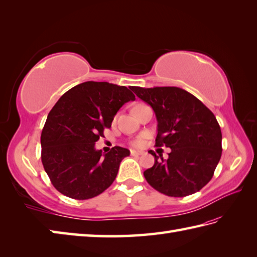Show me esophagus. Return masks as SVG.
Returning <instances> with one entry per match:
<instances>
[{
  "label": "esophagus",
  "instance_id": "obj_1",
  "mask_svg": "<svg viewBox=\"0 0 257 257\" xmlns=\"http://www.w3.org/2000/svg\"><path fill=\"white\" fill-rule=\"evenodd\" d=\"M130 155L135 156V157H138V156L143 155V152H141V151H137V150H132V151H130Z\"/></svg>",
  "mask_w": 257,
  "mask_h": 257
}]
</instances>
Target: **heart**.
<instances>
[{
  "mask_svg": "<svg viewBox=\"0 0 257 257\" xmlns=\"http://www.w3.org/2000/svg\"><path fill=\"white\" fill-rule=\"evenodd\" d=\"M144 144H145L144 138H137L133 141V146H135V147H141V146H144Z\"/></svg>",
  "mask_w": 257,
  "mask_h": 257,
  "instance_id": "heart-1",
  "label": "heart"
}]
</instances>
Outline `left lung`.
<instances>
[{"label": "left lung", "instance_id": "8db88e82", "mask_svg": "<svg viewBox=\"0 0 257 257\" xmlns=\"http://www.w3.org/2000/svg\"><path fill=\"white\" fill-rule=\"evenodd\" d=\"M154 109L158 120L156 146L170 148L166 160L157 156L144 176L160 193L181 198L210 182L222 155V133L214 114L198 98L179 87H133Z\"/></svg>", "mask_w": 257, "mask_h": 257}]
</instances>
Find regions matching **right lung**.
<instances>
[{
  "label": "right lung",
  "instance_id": "right-lung-1",
  "mask_svg": "<svg viewBox=\"0 0 257 257\" xmlns=\"http://www.w3.org/2000/svg\"><path fill=\"white\" fill-rule=\"evenodd\" d=\"M135 99L127 87L107 81H86L59 98L41 136L42 163L54 188L68 198L87 200L110 187L130 151L116 146L102 154L95 144L122 105Z\"/></svg>",
  "mask_w": 257,
  "mask_h": 257
}]
</instances>
